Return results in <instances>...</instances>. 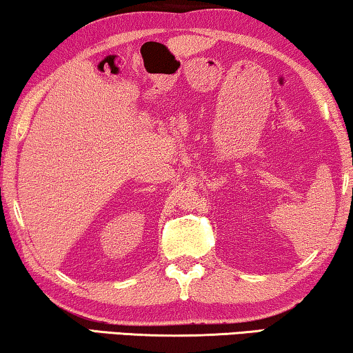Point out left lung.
<instances>
[{
  "mask_svg": "<svg viewBox=\"0 0 353 353\" xmlns=\"http://www.w3.org/2000/svg\"><path fill=\"white\" fill-rule=\"evenodd\" d=\"M352 192H353V188H352Z\"/></svg>",
  "mask_w": 353,
  "mask_h": 353,
  "instance_id": "1",
  "label": "left lung"
}]
</instances>
